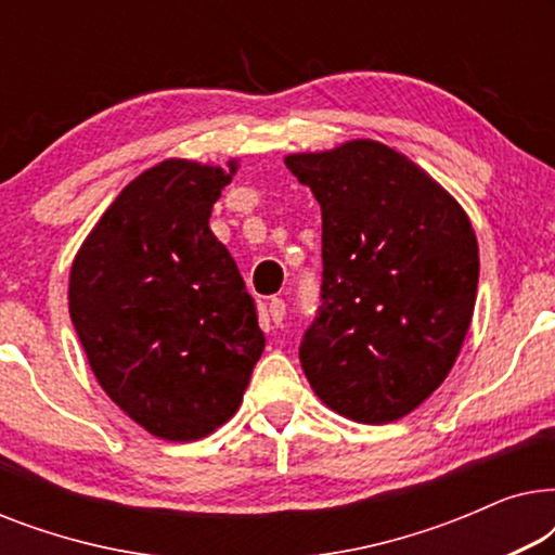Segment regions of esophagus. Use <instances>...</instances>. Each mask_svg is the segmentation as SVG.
Returning <instances> with one entry per match:
<instances>
[{
    "instance_id": "obj_1",
    "label": "esophagus",
    "mask_w": 555,
    "mask_h": 555,
    "mask_svg": "<svg viewBox=\"0 0 555 555\" xmlns=\"http://www.w3.org/2000/svg\"><path fill=\"white\" fill-rule=\"evenodd\" d=\"M268 315H270V321L272 323H283V318H285V300L283 298H272L270 302H268Z\"/></svg>"
}]
</instances>
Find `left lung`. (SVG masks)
<instances>
[{
  "instance_id": "1",
  "label": "left lung",
  "mask_w": 555,
  "mask_h": 555,
  "mask_svg": "<svg viewBox=\"0 0 555 555\" xmlns=\"http://www.w3.org/2000/svg\"><path fill=\"white\" fill-rule=\"evenodd\" d=\"M285 166L321 204V308L300 366L325 406L363 424L414 412L457 361L477 298L475 230L427 171L356 139Z\"/></svg>"
}]
</instances>
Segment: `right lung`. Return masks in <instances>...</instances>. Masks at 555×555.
<instances>
[{
  "mask_svg": "<svg viewBox=\"0 0 555 555\" xmlns=\"http://www.w3.org/2000/svg\"><path fill=\"white\" fill-rule=\"evenodd\" d=\"M237 162L166 158L98 219L70 270V318L103 391L154 437L192 442L242 404L264 336L209 217Z\"/></svg>",
  "mask_w": 555,
  "mask_h": 555,
  "instance_id": "obj_1",
  "label": "right lung"
}]
</instances>
